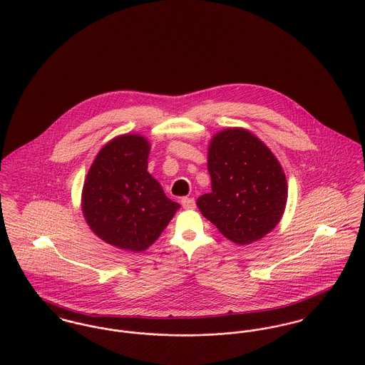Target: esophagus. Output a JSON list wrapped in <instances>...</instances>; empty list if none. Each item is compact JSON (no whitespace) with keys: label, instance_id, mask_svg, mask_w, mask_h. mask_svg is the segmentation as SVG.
<instances>
[{"label":"esophagus","instance_id":"34e87169","mask_svg":"<svg viewBox=\"0 0 365 365\" xmlns=\"http://www.w3.org/2000/svg\"><path fill=\"white\" fill-rule=\"evenodd\" d=\"M181 204L184 209H194L195 208V200L194 198H182Z\"/></svg>","mask_w":365,"mask_h":365}]
</instances>
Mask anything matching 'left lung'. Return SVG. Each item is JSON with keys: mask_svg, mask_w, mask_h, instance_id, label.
I'll return each instance as SVG.
<instances>
[{"mask_svg": "<svg viewBox=\"0 0 365 365\" xmlns=\"http://www.w3.org/2000/svg\"><path fill=\"white\" fill-rule=\"evenodd\" d=\"M212 191L197 207L230 242L245 246L268 235L282 219L288 184L281 163L245 128L216 132L208 145Z\"/></svg>", "mask_w": 365, "mask_h": 365, "instance_id": "1", "label": "left lung"}]
</instances>
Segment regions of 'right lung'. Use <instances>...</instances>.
Wrapping results in <instances>:
<instances>
[{"label":"right lung","mask_w":365,"mask_h":365,"mask_svg":"<svg viewBox=\"0 0 365 365\" xmlns=\"http://www.w3.org/2000/svg\"><path fill=\"white\" fill-rule=\"evenodd\" d=\"M150 148L139 133L115 136L94 158L81 191V210L91 232L132 253L148 250L181 208L148 171Z\"/></svg>","instance_id":"obj_1"}]
</instances>
